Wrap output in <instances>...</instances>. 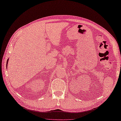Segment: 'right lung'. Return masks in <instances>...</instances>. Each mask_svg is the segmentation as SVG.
Masks as SVG:
<instances>
[{"label":"right lung","instance_id":"right-lung-1","mask_svg":"<svg viewBox=\"0 0 121 121\" xmlns=\"http://www.w3.org/2000/svg\"><path fill=\"white\" fill-rule=\"evenodd\" d=\"M8 60H9V59H7V63H8ZM7 64H6V66H7Z\"/></svg>","mask_w":121,"mask_h":121}]
</instances>
